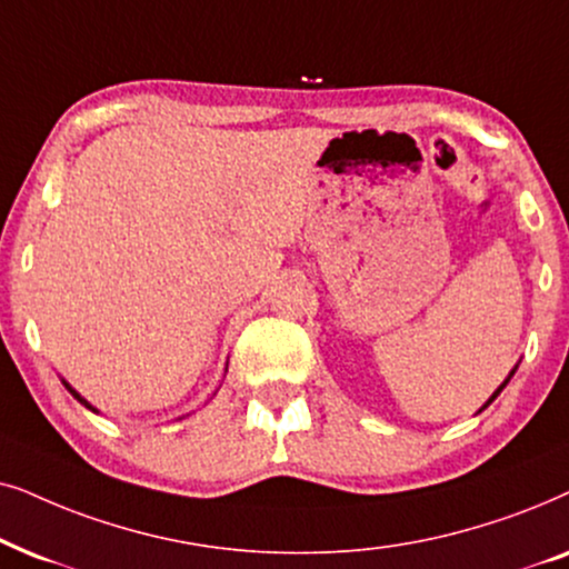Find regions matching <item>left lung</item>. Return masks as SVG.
Here are the masks:
<instances>
[{
    "instance_id": "8db88e82",
    "label": "left lung",
    "mask_w": 569,
    "mask_h": 569,
    "mask_svg": "<svg viewBox=\"0 0 569 569\" xmlns=\"http://www.w3.org/2000/svg\"><path fill=\"white\" fill-rule=\"evenodd\" d=\"M510 377H512V375H510ZM505 385H507V380H505ZM505 385H502V388H505ZM502 388H499V390H497V392H495V396H491V398H489V403H491V400H495V398H497V396H499V392H502ZM489 403H487V406H489Z\"/></svg>"
}]
</instances>
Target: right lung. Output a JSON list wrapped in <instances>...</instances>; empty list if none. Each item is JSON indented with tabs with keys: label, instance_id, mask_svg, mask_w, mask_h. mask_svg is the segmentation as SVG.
Segmentation results:
<instances>
[{
	"label": "right lung",
	"instance_id": "right-lung-1",
	"mask_svg": "<svg viewBox=\"0 0 569 569\" xmlns=\"http://www.w3.org/2000/svg\"><path fill=\"white\" fill-rule=\"evenodd\" d=\"M67 390H70V392H72V396H74V398H78V400H80V403H82V406H86V408H90V411H93V406H90V403H88V400H86V398H80V396H78V392H74V390H72V388H70V385H67Z\"/></svg>",
	"mask_w": 569,
	"mask_h": 569
}]
</instances>
